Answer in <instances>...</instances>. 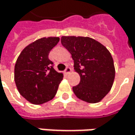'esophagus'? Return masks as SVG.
<instances>
[{
  "mask_svg": "<svg viewBox=\"0 0 135 135\" xmlns=\"http://www.w3.org/2000/svg\"><path fill=\"white\" fill-rule=\"evenodd\" d=\"M71 68L69 67H66V69H65V71H64V73H65V74H66V75H68V74H69L70 73H71Z\"/></svg>",
  "mask_w": 135,
  "mask_h": 135,
  "instance_id": "obj_1",
  "label": "esophagus"
}]
</instances>
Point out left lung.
Masks as SVG:
<instances>
[{
  "instance_id": "1",
  "label": "left lung",
  "mask_w": 135,
  "mask_h": 135,
  "mask_svg": "<svg viewBox=\"0 0 135 135\" xmlns=\"http://www.w3.org/2000/svg\"><path fill=\"white\" fill-rule=\"evenodd\" d=\"M62 44L74 62V69L80 76V84L73 88L76 96L88 103L102 101L111 90L115 67L109 50L88 37L63 36Z\"/></svg>"
}]
</instances>
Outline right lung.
I'll use <instances>...</instances> for the list:
<instances>
[{"instance_id": "obj_1", "label": "right lung", "mask_w": 135, "mask_h": 135, "mask_svg": "<svg viewBox=\"0 0 135 135\" xmlns=\"http://www.w3.org/2000/svg\"><path fill=\"white\" fill-rule=\"evenodd\" d=\"M59 37H43L26 46L15 66V82L20 94L34 105L51 100L57 93L63 73H58L49 60L51 50Z\"/></svg>"}]
</instances>
